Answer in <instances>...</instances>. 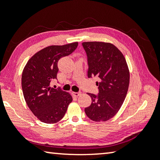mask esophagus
<instances>
[{
  "mask_svg": "<svg viewBox=\"0 0 160 160\" xmlns=\"http://www.w3.org/2000/svg\"><path fill=\"white\" fill-rule=\"evenodd\" d=\"M72 94H73V95L75 96V97H78V96L80 95L81 92H72Z\"/></svg>",
  "mask_w": 160,
  "mask_h": 160,
  "instance_id": "1",
  "label": "esophagus"
}]
</instances>
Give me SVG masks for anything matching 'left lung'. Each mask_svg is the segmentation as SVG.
Returning a JSON list of instances; mask_svg holds the SVG:
<instances>
[{"instance_id": "obj_1", "label": "left lung", "mask_w": 160, "mask_h": 160, "mask_svg": "<svg viewBox=\"0 0 160 160\" xmlns=\"http://www.w3.org/2000/svg\"><path fill=\"white\" fill-rule=\"evenodd\" d=\"M88 58V77L98 78V95L88 93L92 103L85 108L90 120L105 122L115 116L128 93L130 72L126 60L115 45L103 42L82 43Z\"/></svg>"}]
</instances>
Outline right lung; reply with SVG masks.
I'll return each mask as SVG.
<instances>
[{"label":"right lung","instance_id":"add662e5","mask_svg":"<svg viewBox=\"0 0 160 160\" xmlns=\"http://www.w3.org/2000/svg\"><path fill=\"white\" fill-rule=\"evenodd\" d=\"M78 42L50 45L40 50L28 61L22 71V89L28 106L42 122L56 123L64 117L72 98L60 88L50 87L57 79L58 62L77 48Z\"/></svg>","mask_w":160,"mask_h":160}]
</instances>
